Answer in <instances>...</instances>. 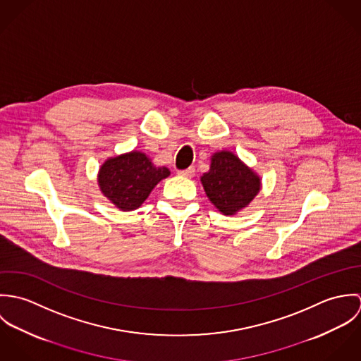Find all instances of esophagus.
Masks as SVG:
<instances>
[{"label":"esophagus","mask_w":361,"mask_h":361,"mask_svg":"<svg viewBox=\"0 0 361 361\" xmlns=\"http://www.w3.org/2000/svg\"><path fill=\"white\" fill-rule=\"evenodd\" d=\"M195 168L193 166H190V168H188V169H183V171H178V175L179 176H183V178H193L195 176Z\"/></svg>","instance_id":"esophagus-1"}]
</instances>
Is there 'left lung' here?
<instances>
[{
    "label": "left lung",
    "instance_id": "left-lung-1",
    "mask_svg": "<svg viewBox=\"0 0 361 361\" xmlns=\"http://www.w3.org/2000/svg\"><path fill=\"white\" fill-rule=\"evenodd\" d=\"M207 197L224 215H235L257 196L261 179L231 152L211 157L209 171L202 176Z\"/></svg>",
    "mask_w": 361,
    "mask_h": 361
}]
</instances>
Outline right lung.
Returning <instances> with one entry per match:
<instances>
[{"label": "right lung", "mask_w": 361, "mask_h": 361, "mask_svg": "<svg viewBox=\"0 0 361 361\" xmlns=\"http://www.w3.org/2000/svg\"><path fill=\"white\" fill-rule=\"evenodd\" d=\"M169 173L168 168L155 166L145 153L133 150L104 162L99 171V186L114 206L132 211L142 206L155 185Z\"/></svg>", "instance_id": "right-lung-1"}]
</instances>
